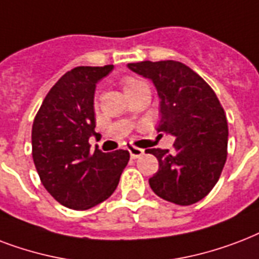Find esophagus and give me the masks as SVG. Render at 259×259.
Segmentation results:
<instances>
[{
	"label": "esophagus",
	"mask_w": 259,
	"mask_h": 259,
	"mask_svg": "<svg viewBox=\"0 0 259 259\" xmlns=\"http://www.w3.org/2000/svg\"><path fill=\"white\" fill-rule=\"evenodd\" d=\"M128 151H130V155H131L132 159H136V158H140L144 154V150L138 147H130L128 148Z\"/></svg>",
	"instance_id": "esophagus-1"
}]
</instances>
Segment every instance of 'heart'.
<instances>
[{
  "label": "heart",
  "instance_id": "heart-1",
  "mask_svg": "<svg viewBox=\"0 0 259 259\" xmlns=\"http://www.w3.org/2000/svg\"><path fill=\"white\" fill-rule=\"evenodd\" d=\"M143 83H144V82L139 81V79H136V78H131V77L124 78V79H123L124 92H125V93H128V92H131V90L136 89L138 86L143 85Z\"/></svg>",
  "mask_w": 259,
  "mask_h": 259
}]
</instances>
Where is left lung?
Returning <instances> with one entry per match:
<instances>
[{
    "label": "left lung",
    "mask_w": 259,
    "mask_h": 259,
    "mask_svg": "<svg viewBox=\"0 0 259 259\" xmlns=\"http://www.w3.org/2000/svg\"><path fill=\"white\" fill-rule=\"evenodd\" d=\"M151 79L159 96L158 132L176 136L173 151L148 148L159 169L148 182L154 193L178 205L200 201L219 181L227 159L228 125L212 88L181 62L128 63Z\"/></svg>",
    "instance_id": "left-lung-1"
}]
</instances>
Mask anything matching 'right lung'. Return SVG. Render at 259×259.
<instances>
[{
  "label": "right lung",
  "mask_w": 259,
  "mask_h": 259,
  "mask_svg": "<svg viewBox=\"0 0 259 259\" xmlns=\"http://www.w3.org/2000/svg\"><path fill=\"white\" fill-rule=\"evenodd\" d=\"M113 65L79 66L48 92L32 125V158L40 181L62 205L89 209L111 197L130 161L127 150H90L96 134V83Z\"/></svg>",
  "instance_id": "obj_1"
}]
</instances>
